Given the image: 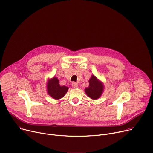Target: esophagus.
I'll return each instance as SVG.
<instances>
[{
	"instance_id": "obj_1",
	"label": "esophagus",
	"mask_w": 153,
	"mask_h": 153,
	"mask_svg": "<svg viewBox=\"0 0 153 153\" xmlns=\"http://www.w3.org/2000/svg\"><path fill=\"white\" fill-rule=\"evenodd\" d=\"M72 87L74 88H78V84H77V82H73L72 83Z\"/></svg>"
}]
</instances>
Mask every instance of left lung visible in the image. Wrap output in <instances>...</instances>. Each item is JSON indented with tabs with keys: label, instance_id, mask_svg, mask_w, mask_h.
I'll list each match as a JSON object with an SVG mask.
<instances>
[{
	"label": "left lung",
	"instance_id": "8db88e82",
	"mask_svg": "<svg viewBox=\"0 0 153 153\" xmlns=\"http://www.w3.org/2000/svg\"><path fill=\"white\" fill-rule=\"evenodd\" d=\"M104 90V85L97 77L92 75L89 81V87L85 89V92L92 99L100 97Z\"/></svg>",
	"mask_w": 153,
	"mask_h": 153
}]
</instances>
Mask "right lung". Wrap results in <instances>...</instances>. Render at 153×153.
<instances>
[{
  "mask_svg": "<svg viewBox=\"0 0 153 153\" xmlns=\"http://www.w3.org/2000/svg\"><path fill=\"white\" fill-rule=\"evenodd\" d=\"M69 88L60 85L59 81L56 77L49 79L47 84V91L49 95L54 99H59L64 96Z\"/></svg>",
  "mask_w": 153,
  "mask_h": 153,
  "instance_id": "1",
  "label": "right lung"
}]
</instances>
